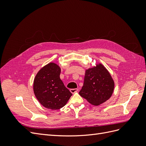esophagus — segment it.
<instances>
[{
    "instance_id": "1",
    "label": "esophagus",
    "mask_w": 146,
    "mask_h": 146,
    "mask_svg": "<svg viewBox=\"0 0 146 146\" xmlns=\"http://www.w3.org/2000/svg\"><path fill=\"white\" fill-rule=\"evenodd\" d=\"M77 91H78L77 88H74V89H70V92H71V93H72V94L75 93V92H76Z\"/></svg>"
}]
</instances>
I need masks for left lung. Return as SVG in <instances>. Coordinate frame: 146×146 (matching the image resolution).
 Here are the masks:
<instances>
[{"instance_id":"left-lung-1","label":"left lung","mask_w":146,"mask_h":146,"mask_svg":"<svg viewBox=\"0 0 146 146\" xmlns=\"http://www.w3.org/2000/svg\"><path fill=\"white\" fill-rule=\"evenodd\" d=\"M114 87L111 75L102 64H99L86 70L83 86L79 94L90 104L98 106L110 98Z\"/></svg>"}]
</instances>
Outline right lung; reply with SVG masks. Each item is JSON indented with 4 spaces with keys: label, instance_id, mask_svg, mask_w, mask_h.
Instances as JSON below:
<instances>
[{
    "label": "right lung",
    "instance_id": "right-lung-1",
    "mask_svg": "<svg viewBox=\"0 0 146 146\" xmlns=\"http://www.w3.org/2000/svg\"><path fill=\"white\" fill-rule=\"evenodd\" d=\"M61 69L50 63L38 72L33 83L35 96L42 106L50 110L63 107L72 94L60 77Z\"/></svg>",
    "mask_w": 146,
    "mask_h": 146
}]
</instances>
